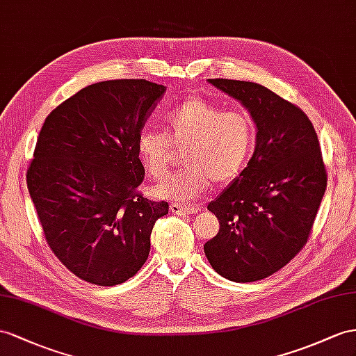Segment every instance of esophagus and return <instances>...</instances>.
Wrapping results in <instances>:
<instances>
[{"instance_id":"34e87169","label":"esophagus","mask_w":356,"mask_h":356,"mask_svg":"<svg viewBox=\"0 0 356 356\" xmlns=\"http://www.w3.org/2000/svg\"><path fill=\"white\" fill-rule=\"evenodd\" d=\"M170 211L176 215H193V213L198 212V209L193 207V206H184L179 203H172V204H170Z\"/></svg>"}]
</instances>
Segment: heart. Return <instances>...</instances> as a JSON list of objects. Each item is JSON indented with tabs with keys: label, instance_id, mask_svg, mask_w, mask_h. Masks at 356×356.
<instances>
[{
	"label": "heart",
	"instance_id": "1",
	"mask_svg": "<svg viewBox=\"0 0 356 356\" xmlns=\"http://www.w3.org/2000/svg\"><path fill=\"white\" fill-rule=\"evenodd\" d=\"M167 136L176 147H185L186 168L154 185L156 198L179 203L194 202L216 184L238 177L251 158L256 144V126L241 109L224 111L202 97H189L163 118ZM165 135L144 129L136 136L135 152L144 171L162 179L171 162V144Z\"/></svg>",
	"mask_w": 356,
	"mask_h": 356
}]
</instances>
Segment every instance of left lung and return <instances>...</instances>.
<instances>
[{"instance_id":"obj_1","label":"left lung","mask_w":356,"mask_h":356,"mask_svg":"<svg viewBox=\"0 0 356 356\" xmlns=\"http://www.w3.org/2000/svg\"><path fill=\"white\" fill-rule=\"evenodd\" d=\"M239 100L256 124L248 165L207 209L220 232L204 254L221 277L251 282L280 270L304 247L326 189L317 134L302 109L250 81L209 79Z\"/></svg>"}]
</instances>
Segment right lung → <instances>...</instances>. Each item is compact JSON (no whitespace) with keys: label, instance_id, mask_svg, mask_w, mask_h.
<instances>
[{"label":"right lung","instance_id":"right-lung-1","mask_svg":"<svg viewBox=\"0 0 356 356\" xmlns=\"http://www.w3.org/2000/svg\"><path fill=\"white\" fill-rule=\"evenodd\" d=\"M165 90L145 79L91 84L40 129L26 186L51 250L91 284L134 277L149 257L154 222L168 213V203L136 193L144 168L135 152Z\"/></svg>","mask_w":356,"mask_h":356}]
</instances>
